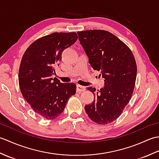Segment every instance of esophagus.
Instances as JSON below:
<instances>
[{"mask_svg": "<svg viewBox=\"0 0 159 159\" xmlns=\"http://www.w3.org/2000/svg\"><path fill=\"white\" fill-rule=\"evenodd\" d=\"M85 90V87L78 85H76V92H84Z\"/></svg>", "mask_w": 159, "mask_h": 159, "instance_id": "1", "label": "esophagus"}]
</instances>
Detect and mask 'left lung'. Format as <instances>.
I'll return each mask as SVG.
<instances>
[{
  "mask_svg": "<svg viewBox=\"0 0 159 159\" xmlns=\"http://www.w3.org/2000/svg\"><path fill=\"white\" fill-rule=\"evenodd\" d=\"M80 45L94 70L100 71L104 86L96 91L93 102L85 106L94 122L107 124L116 120L131 98L137 77L135 59L130 48L109 31L89 30L77 32Z\"/></svg>",
  "mask_w": 159,
  "mask_h": 159,
  "instance_id": "obj_1",
  "label": "left lung"
}]
</instances>
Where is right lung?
<instances>
[{
    "mask_svg": "<svg viewBox=\"0 0 159 159\" xmlns=\"http://www.w3.org/2000/svg\"><path fill=\"white\" fill-rule=\"evenodd\" d=\"M77 39L76 33H53L37 39L23 55L18 75L20 91L33 111L47 120L59 117L76 93L75 84L62 83L51 76L63 50Z\"/></svg>",
    "mask_w": 159,
    "mask_h": 159,
    "instance_id": "obj_1",
    "label": "right lung"
}]
</instances>
